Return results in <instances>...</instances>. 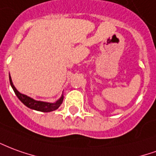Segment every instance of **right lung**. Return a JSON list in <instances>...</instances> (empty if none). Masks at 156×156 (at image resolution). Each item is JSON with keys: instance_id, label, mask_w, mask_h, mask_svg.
<instances>
[{"instance_id": "1", "label": "right lung", "mask_w": 156, "mask_h": 156, "mask_svg": "<svg viewBox=\"0 0 156 156\" xmlns=\"http://www.w3.org/2000/svg\"><path fill=\"white\" fill-rule=\"evenodd\" d=\"M9 80H10V84L12 86V88L14 90V92L16 94V95L17 96V98L20 100V101L23 103V104L29 107L30 109H33V110H35V111H39V112H53L56 109H58L60 105H62L63 101V95H62V97L60 98L59 100L57 101H55V103H49V102H44V101H35L30 97L27 96L25 94H23L20 92H18L17 90V89L15 88V86L13 85L12 83V78H11V76H9Z\"/></svg>"}]
</instances>
